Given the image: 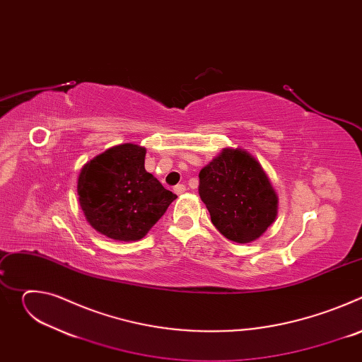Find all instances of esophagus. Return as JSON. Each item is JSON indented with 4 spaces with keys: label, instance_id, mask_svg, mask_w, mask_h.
Listing matches in <instances>:
<instances>
[{
    "label": "esophagus",
    "instance_id": "1",
    "mask_svg": "<svg viewBox=\"0 0 362 362\" xmlns=\"http://www.w3.org/2000/svg\"><path fill=\"white\" fill-rule=\"evenodd\" d=\"M173 190H175L176 194H182V193L186 192V186L185 185H177V186L173 187Z\"/></svg>",
    "mask_w": 362,
    "mask_h": 362
}]
</instances>
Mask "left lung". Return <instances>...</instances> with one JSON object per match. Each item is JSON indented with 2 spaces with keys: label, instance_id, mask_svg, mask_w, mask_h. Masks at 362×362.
<instances>
[{
  "label": "left lung",
  "instance_id": "obj_1",
  "mask_svg": "<svg viewBox=\"0 0 362 362\" xmlns=\"http://www.w3.org/2000/svg\"><path fill=\"white\" fill-rule=\"evenodd\" d=\"M199 194L216 229L236 243L261 238L278 215V196L268 175L239 147H225L200 170Z\"/></svg>",
  "mask_w": 362,
  "mask_h": 362
}]
</instances>
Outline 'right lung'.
<instances>
[{
	"label": "right lung",
	"instance_id": "add662e5",
	"mask_svg": "<svg viewBox=\"0 0 362 362\" xmlns=\"http://www.w3.org/2000/svg\"><path fill=\"white\" fill-rule=\"evenodd\" d=\"M144 158V147L123 143L83 166L78 202L98 233L122 242L140 240L177 197L146 172Z\"/></svg>",
	"mask_w": 362,
	"mask_h": 362
}]
</instances>
